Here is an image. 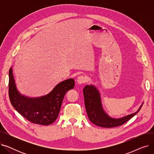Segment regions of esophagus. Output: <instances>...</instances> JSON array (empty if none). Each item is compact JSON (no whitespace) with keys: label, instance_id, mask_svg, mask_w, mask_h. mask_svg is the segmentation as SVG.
Returning a JSON list of instances; mask_svg holds the SVG:
<instances>
[{"label":"esophagus","instance_id":"esophagus-1","mask_svg":"<svg viewBox=\"0 0 154 154\" xmlns=\"http://www.w3.org/2000/svg\"><path fill=\"white\" fill-rule=\"evenodd\" d=\"M87 78L84 77V75H80L78 77L77 79V82L78 84H85L87 82Z\"/></svg>","mask_w":154,"mask_h":154}]
</instances>
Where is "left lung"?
I'll return each instance as SVG.
<instances>
[{"instance_id":"1","label":"left lung","mask_w":154,"mask_h":154,"mask_svg":"<svg viewBox=\"0 0 154 154\" xmlns=\"http://www.w3.org/2000/svg\"><path fill=\"white\" fill-rule=\"evenodd\" d=\"M85 107L91 122L94 124L106 128L121 125L133 117L141 109L143 103L136 112L120 119H114L109 116L103 109L99 91L94 85H86L83 89Z\"/></svg>"}]
</instances>
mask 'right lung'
Listing matches in <instances>:
<instances>
[{
	"label": "right lung",
	"instance_id": "right-lung-1",
	"mask_svg": "<svg viewBox=\"0 0 154 154\" xmlns=\"http://www.w3.org/2000/svg\"><path fill=\"white\" fill-rule=\"evenodd\" d=\"M9 95L14 109L30 122L36 124L48 125L57 118L65 95L74 88V79L60 82L47 95L37 98H29L21 94L16 87L12 67L9 69Z\"/></svg>",
	"mask_w": 154,
	"mask_h": 154
}]
</instances>
